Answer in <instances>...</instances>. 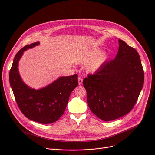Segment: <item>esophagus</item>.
<instances>
[{
	"label": "esophagus",
	"instance_id": "esophagus-1",
	"mask_svg": "<svg viewBox=\"0 0 155 155\" xmlns=\"http://www.w3.org/2000/svg\"><path fill=\"white\" fill-rule=\"evenodd\" d=\"M78 85H81L82 84V82H83V78L82 77H78Z\"/></svg>",
	"mask_w": 155,
	"mask_h": 155
}]
</instances>
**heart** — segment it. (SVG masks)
Wrapping results in <instances>:
<instances>
[{"label":"heart","mask_w":155,"mask_h":155,"mask_svg":"<svg viewBox=\"0 0 155 155\" xmlns=\"http://www.w3.org/2000/svg\"><path fill=\"white\" fill-rule=\"evenodd\" d=\"M101 49L95 48L90 50L79 53L75 58V61L79 64H85L86 69L89 72H95L98 70L106 61L108 56L106 53H100Z\"/></svg>","instance_id":"heart-1"}]
</instances>
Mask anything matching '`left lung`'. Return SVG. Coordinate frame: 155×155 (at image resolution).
Instances as JSON below:
<instances>
[{
	"label": "left lung",
	"instance_id": "8db88e82",
	"mask_svg": "<svg viewBox=\"0 0 155 155\" xmlns=\"http://www.w3.org/2000/svg\"><path fill=\"white\" fill-rule=\"evenodd\" d=\"M115 58L105 62L94 75L83 80L91 111L99 119L110 121L131 111L144 84L140 57L134 48L119 39Z\"/></svg>",
	"mask_w": 155,
	"mask_h": 155
}]
</instances>
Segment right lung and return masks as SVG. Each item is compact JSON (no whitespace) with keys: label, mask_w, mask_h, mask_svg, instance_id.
Returning a JSON list of instances; mask_svg holds the SVG:
<instances>
[{"label":"right lung","mask_w":155,"mask_h":155,"mask_svg":"<svg viewBox=\"0 0 155 155\" xmlns=\"http://www.w3.org/2000/svg\"><path fill=\"white\" fill-rule=\"evenodd\" d=\"M39 45L35 42L22 48L15 54L9 72V82L19 108L27 118L42 124L53 123L63 114L70 94L77 87L78 75L60 77L38 90L24 83L18 70L24 51Z\"/></svg>","instance_id":"obj_1"}]
</instances>
